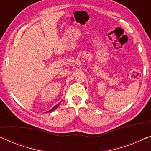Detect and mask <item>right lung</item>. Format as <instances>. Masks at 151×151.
<instances>
[{"label":"right lung","instance_id":"1","mask_svg":"<svg viewBox=\"0 0 151 151\" xmlns=\"http://www.w3.org/2000/svg\"><path fill=\"white\" fill-rule=\"evenodd\" d=\"M59 104H60V103H58V104H56V105H55V106H53V108L51 109V110H49V111H47V112H51V111H53V110H55V109H56V108H58V106H59Z\"/></svg>","mask_w":151,"mask_h":151}]
</instances>
